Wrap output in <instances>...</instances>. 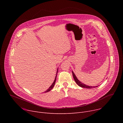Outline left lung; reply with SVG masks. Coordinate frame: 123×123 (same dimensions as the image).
<instances>
[{
  "label": "left lung",
  "mask_w": 123,
  "mask_h": 123,
  "mask_svg": "<svg viewBox=\"0 0 123 123\" xmlns=\"http://www.w3.org/2000/svg\"><path fill=\"white\" fill-rule=\"evenodd\" d=\"M72 73H73V77H74V78L75 81V82L76 83V84L80 86L81 87H85V88H87V89H92V88H93V87H97L98 86H87L85 84H84L83 83H82V82H81L80 81H79L78 80V79L77 78V77H76V75L74 74V73L73 72H72Z\"/></svg>",
  "instance_id": "1"
}]
</instances>
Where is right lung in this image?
<instances>
[{"mask_svg":"<svg viewBox=\"0 0 123 123\" xmlns=\"http://www.w3.org/2000/svg\"><path fill=\"white\" fill-rule=\"evenodd\" d=\"M57 72H58V71H57ZM57 73H56V74H57ZM56 77H55V81H54V83H52V84L51 85V86L49 87V88L47 90V91H46L45 92H48L50 91L52 88H53L54 86H55V81H56Z\"/></svg>","mask_w":123,"mask_h":123,"instance_id":"obj_1","label":"right lung"}]
</instances>
